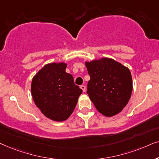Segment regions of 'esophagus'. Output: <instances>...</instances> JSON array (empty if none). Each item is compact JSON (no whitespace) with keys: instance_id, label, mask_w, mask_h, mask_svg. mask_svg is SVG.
Wrapping results in <instances>:
<instances>
[{"instance_id":"esophagus-1","label":"esophagus","mask_w":159,"mask_h":159,"mask_svg":"<svg viewBox=\"0 0 159 159\" xmlns=\"http://www.w3.org/2000/svg\"><path fill=\"white\" fill-rule=\"evenodd\" d=\"M81 89L82 90H83L84 92H86V86H84V85H81Z\"/></svg>"}]
</instances>
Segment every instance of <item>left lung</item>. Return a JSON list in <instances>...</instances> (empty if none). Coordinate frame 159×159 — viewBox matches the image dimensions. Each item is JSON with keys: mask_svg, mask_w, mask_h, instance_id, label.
<instances>
[{"mask_svg": "<svg viewBox=\"0 0 159 159\" xmlns=\"http://www.w3.org/2000/svg\"><path fill=\"white\" fill-rule=\"evenodd\" d=\"M86 66L90 76L87 94L97 111L107 117L120 113L132 94L129 70L109 58L86 62Z\"/></svg>", "mask_w": 159, "mask_h": 159, "instance_id": "1", "label": "left lung"}]
</instances>
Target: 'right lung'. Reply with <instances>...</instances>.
Here are the masks:
<instances>
[{
    "label": "right lung",
    "instance_id": "right-lung-1",
    "mask_svg": "<svg viewBox=\"0 0 159 159\" xmlns=\"http://www.w3.org/2000/svg\"><path fill=\"white\" fill-rule=\"evenodd\" d=\"M63 62L46 65L34 76L32 96L42 113L56 121L66 120L73 113L82 89L65 72Z\"/></svg>",
    "mask_w": 159,
    "mask_h": 159
}]
</instances>
